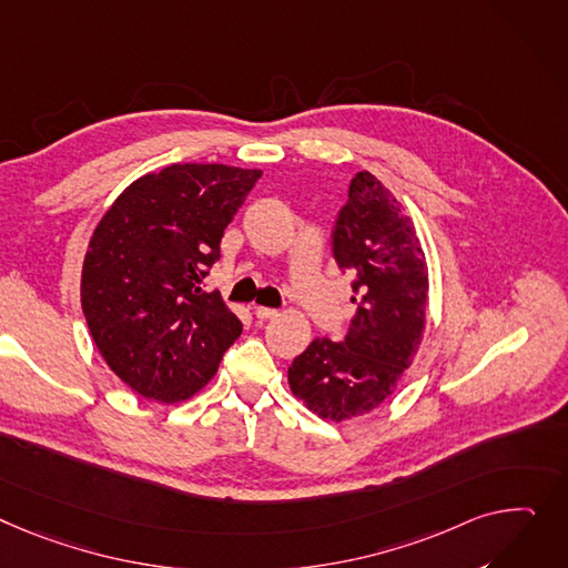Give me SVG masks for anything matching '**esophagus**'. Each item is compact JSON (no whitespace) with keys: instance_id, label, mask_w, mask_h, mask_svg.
Instances as JSON below:
<instances>
[{"instance_id":"esophagus-1","label":"esophagus","mask_w":568,"mask_h":568,"mask_svg":"<svg viewBox=\"0 0 568 568\" xmlns=\"http://www.w3.org/2000/svg\"><path fill=\"white\" fill-rule=\"evenodd\" d=\"M253 315H255L257 320H274V317H278V311H274V308H262V306H255V308H253Z\"/></svg>"}]
</instances>
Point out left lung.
Listing matches in <instances>:
<instances>
[{
  "instance_id": "obj_1",
  "label": "left lung",
  "mask_w": 568,
  "mask_h": 568,
  "mask_svg": "<svg viewBox=\"0 0 568 568\" xmlns=\"http://www.w3.org/2000/svg\"><path fill=\"white\" fill-rule=\"evenodd\" d=\"M331 248L354 278L356 315L343 343L315 337L292 361L287 382L320 418L343 423L395 393L420 347L429 281L410 216L369 171L352 180Z\"/></svg>"
}]
</instances>
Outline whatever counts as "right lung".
Instances as JSON below:
<instances>
[{
  "mask_svg": "<svg viewBox=\"0 0 568 568\" xmlns=\"http://www.w3.org/2000/svg\"><path fill=\"white\" fill-rule=\"evenodd\" d=\"M262 173L223 164H173L132 182L91 237L82 311L95 345L148 399L199 393L242 333L203 278L221 237Z\"/></svg>",
  "mask_w": 568,
  "mask_h": 568,
  "instance_id": "right-lung-1",
  "label": "right lung"
}]
</instances>
